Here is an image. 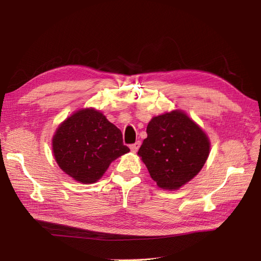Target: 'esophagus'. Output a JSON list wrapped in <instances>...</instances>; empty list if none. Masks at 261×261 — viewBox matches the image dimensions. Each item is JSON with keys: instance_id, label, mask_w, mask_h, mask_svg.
Instances as JSON below:
<instances>
[{"instance_id": "esophagus-1", "label": "esophagus", "mask_w": 261, "mask_h": 261, "mask_svg": "<svg viewBox=\"0 0 261 261\" xmlns=\"http://www.w3.org/2000/svg\"><path fill=\"white\" fill-rule=\"evenodd\" d=\"M139 147H140V141H137L136 143H134V145L130 146V149H131L132 152H137L138 149H139Z\"/></svg>"}]
</instances>
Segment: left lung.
Segmentation results:
<instances>
[{
  "label": "left lung",
  "mask_w": 261,
  "mask_h": 261,
  "mask_svg": "<svg viewBox=\"0 0 261 261\" xmlns=\"http://www.w3.org/2000/svg\"><path fill=\"white\" fill-rule=\"evenodd\" d=\"M138 151L151 178L164 190H178L195 177L206 162L210 140L182 111L154 116Z\"/></svg>",
  "instance_id": "left-lung-1"
}]
</instances>
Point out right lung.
<instances>
[{
  "instance_id": "obj_1",
  "label": "right lung",
  "mask_w": 261,
  "mask_h": 261,
  "mask_svg": "<svg viewBox=\"0 0 261 261\" xmlns=\"http://www.w3.org/2000/svg\"><path fill=\"white\" fill-rule=\"evenodd\" d=\"M54 156L60 169L77 181H97L110 164L130 151L122 132L94 109H83L66 119L53 138Z\"/></svg>"
}]
</instances>
